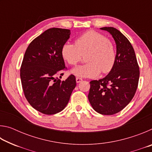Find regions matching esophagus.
<instances>
[{
	"label": "esophagus",
	"mask_w": 152,
	"mask_h": 152,
	"mask_svg": "<svg viewBox=\"0 0 152 152\" xmlns=\"http://www.w3.org/2000/svg\"><path fill=\"white\" fill-rule=\"evenodd\" d=\"M76 80L77 83H79V82H80L82 80V79L81 78H79V77H76Z\"/></svg>",
	"instance_id": "34e87169"
}]
</instances>
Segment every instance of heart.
I'll return each mask as SVG.
<instances>
[{
	"mask_svg": "<svg viewBox=\"0 0 152 152\" xmlns=\"http://www.w3.org/2000/svg\"><path fill=\"white\" fill-rule=\"evenodd\" d=\"M61 56L69 65L75 66L86 54V64L74 68L72 73L84 78H92L99 73L107 74L112 70L116 61V50L106 36L89 31L77 37L75 44L66 43L61 50Z\"/></svg>",
	"mask_w": 152,
	"mask_h": 152,
	"instance_id": "b5f03b06",
	"label": "heart"
}]
</instances>
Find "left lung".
<instances>
[{"instance_id": "1", "label": "left lung", "mask_w": 152, "mask_h": 152, "mask_svg": "<svg viewBox=\"0 0 152 152\" xmlns=\"http://www.w3.org/2000/svg\"><path fill=\"white\" fill-rule=\"evenodd\" d=\"M112 35L117 45L115 66L109 74L90 82L88 101L95 111L112 115L129 103L137 91L140 68L135 51L127 38L114 27H102Z\"/></svg>"}]
</instances>
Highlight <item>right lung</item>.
I'll use <instances>...</instances> for the list:
<instances>
[{"label": "right lung", "instance_id": "1", "mask_svg": "<svg viewBox=\"0 0 152 152\" xmlns=\"http://www.w3.org/2000/svg\"><path fill=\"white\" fill-rule=\"evenodd\" d=\"M70 31L51 28L33 39L25 51L20 70L21 84L29 103L45 115L62 110L76 87L73 74L61 81L66 70L61 50Z\"/></svg>", "mask_w": 152, "mask_h": 152}]
</instances>
